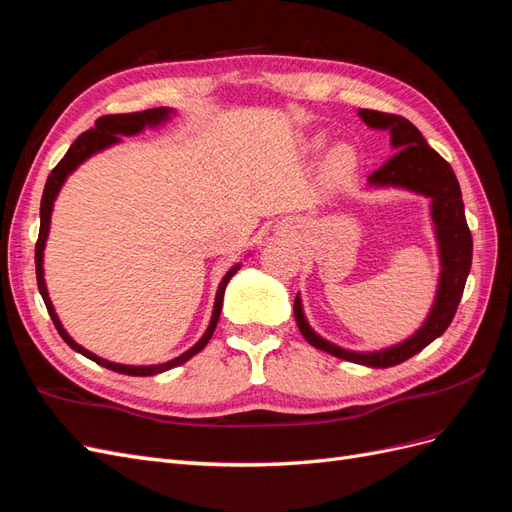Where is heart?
I'll return each instance as SVG.
<instances>
[{
	"label": "heart",
	"mask_w": 512,
	"mask_h": 512,
	"mask_svg": "<svg viewBox=\"0 0 512 512\" xmlns=\"http://www.w3.org/2000/svg\"><path fill=\"white\" fill-rule=\"evenodd\" d=\"M324 143H327V134L316 132L307 138L305 147L309 151H318L324 147ZM354 168H356V149L348 143L335 145L329 151L327 160H324V173H327V177L331 181H342V179L350 177L354 173Z\"/></svg>",
	"instance_id": "heart-1"
}]
</instances>
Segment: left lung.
<instances>
[{
    "instance_id": "obj_1",
    "label": "left lung",
    "mask_w": 512,
    "mask_h": 512,
    "mask_svg": "<svg viewBox=\"0 0 512 512\" xmlns=\"http://www.w3.org/2000/svg\"><path fill=\"white\" fill-rule=\"evenodd\" d=\"M356 115L363 119L367 128L389 132L391 149L395 151L389 162L369 175L365 190H404L429 198V218L440 260L436 297L421 327L401 342L380 350H350L318 335L307 322L301 294L294 297V320L303 337L318 350L365 367H393L421 352L451 324L472 267V235L466 211H463L459 181L451 164L427 145L414 123L397 115L369 111V108H359Z\"/></svg>"
}]
</instances>
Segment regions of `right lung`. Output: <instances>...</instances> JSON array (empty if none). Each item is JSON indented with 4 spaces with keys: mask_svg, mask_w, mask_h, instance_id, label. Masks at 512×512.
Returning <instances> with one entry per match:
<instances>
[{
    "mask_svg": "<svg viewBox=\"0 0 512 512\" xmlns=\"http://www.w3.org/2000/svg\"><path fill=\"white\" fill-rule=\"evenodd\" d=\"M177 115L175 108L170 106H160V108H149V111H141V113H128V115H104L96 121V126L83 132L76 141L72 143V147L68 149V153L61 162L51 170L49 179H46L44 185V192H42V203H40V235H38V243H36V277H38V290L44 299L46 309H49V316L55 324V329L59 331L61 339L76 350L79 354L87 356L94 363L106 367V369H113L117 374H128V376H156L162 374V371L173 369L177 365H183L185 361H190L194 354H198L203 350L209 339L218 327V320H220V312H222V303H224V290L230 282V277L235 275L241 269V262H237L235 267H230L226 271V275L222 277V282L218 286V292H215V301H213V312H211V320H209V327L203 333V337L198 339V342L190 348L185 350L183 354L175 356V359H170L166 363H158V365H123V363H113V361H106L102 356L89 352L87 348H83L81 344H76L74 339L70 337V333L64 329V324H61L53 301L49 297V290H46V282H44V247H46V239H49V230H51V215H53V207H55V200L64 188V183L68 181V177L74 173L76 168H79L83 162H87L91 156H96V153L119 145L121 143V136H136V134H143L147 128L149 130H158L162 128L164 123H168Z\"/></svg>",
    "mask_w": 512,
    "mask_h": 512,
    "instance_id": "obj_1",
    "label": "right lung"
}]
</instances>
